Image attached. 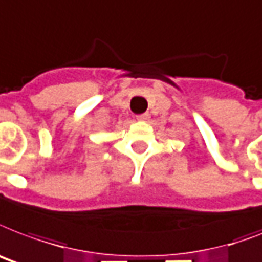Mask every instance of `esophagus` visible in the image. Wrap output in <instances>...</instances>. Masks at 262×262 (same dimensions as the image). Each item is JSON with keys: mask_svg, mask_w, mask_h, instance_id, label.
Wrapping results in <instances>:
<instances>
[{"mask_svg": "<svg viewBox=\"0 0 262 262\" xmlns=\"http://www.w3.org/2000/svg\"><path fill=\"white\" fill-rule=\"evenodd\" d=\"M137 119H139V121H148V119H149V114L148 113L140 114V115H137Z\"/></svg>", "mask_w": 262, "mask_h": 262, "instance_id": "obj_1", "label": "esophagus"}]
</instances>
